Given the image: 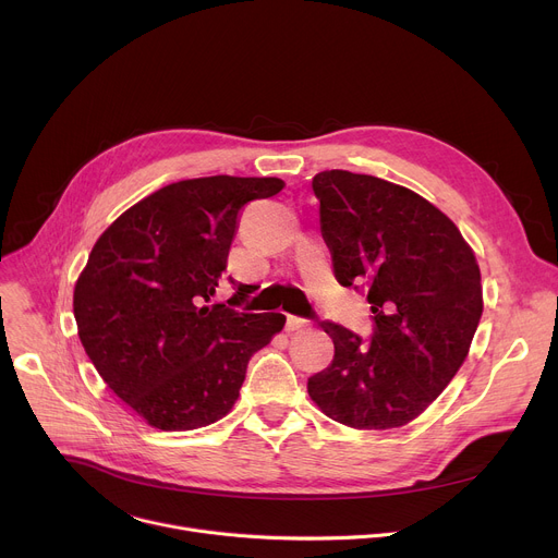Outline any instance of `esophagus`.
<instances>
[{"label": "esophagus", "instance_id": "obj_1", "mask_svg": "<svg viewBox=\"0 0 558 558\" xmlns=\"http://www.w3.org/2000/svg\"><path fill=\"white\" fill-rule=\"evenodd\" d=\"M308 327V320L306 317H300V315H287V331H300Z\"/></svg>", "mask_w": 558, "mask_h": 558}]
</instances>
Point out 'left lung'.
Instances as JSON below:
<instances>
[{
  "label": "left lung",
  "instance_id": "1",
  "mask_svg": "<svg viewBox=\"0 0 558 558\" xmlns=\"http://www.w3.org/2000/svg\"><path fill=\"white\" fill-rule=\"evenodd\" d=\"M320 229L342 287H366L373 336L323 323L333 362L311 400L351 428H400L463 364L484 313L480 265L454 222L420 194L368 174L313 177Z\"/></svg>",
  "mask_w": 558,
  "mask_h": 558
}]
</instances>
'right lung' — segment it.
<instances>
[{
    "instance_id": "add662e5",
    "label": "right lung",
    "mask_w": 558,
    "mask_h": 558,
    "mask_svg": "<svg viewBox=\"0 0 558 558\" xmlns=\"http://www.w3.org/2000/svg\"><path fill=\"white\" fill-rule=\"evenodd\" d=\"M280 179L179 181L123 211L74 284V320L90 362L149 426L194 430L225 417L247 364L282 331V313H245L254 284L211 304L241 209Z\"/></svg>"
}]
</instances>
